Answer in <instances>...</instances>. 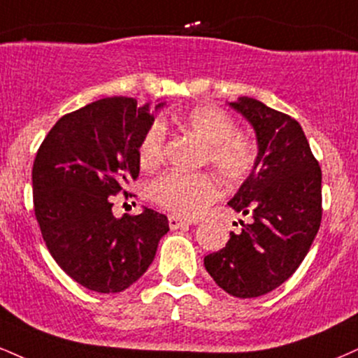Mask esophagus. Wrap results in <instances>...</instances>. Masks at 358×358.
<instances>
[{
  "instance_id": "1",
  "label": "esophagus",
  "mask_w": 358,
  "mask_h": 358,
  "mask_svg": "<svg viewBox=\"0 0 358 358\" xmlns=\"http://www.w3.org/2000/svg\"><path fill=\"white\" fill-rule=\"evenodd\" d=\"M192 223H195V222H192V220H183V218L173 217V215H171V217H168V225H170L171 230H178V228L188 227V225H192Z\"/></svg>"
}]
</instances>
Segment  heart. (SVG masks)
I'll list each match as a JSON object with an SVG mask.
<instances>
[{"instance_id": "1", "label": "heart", "mask_w": 358, "mask_h": 358, "mask_svg": "<svg viewBox=\"0 0 358 358\" xmlns=\"http://www.w3.org/2000/svg\"><path fill=\"white\" fill-rule=\"evenodd\" d=\"M178 128L193 133L206 145L205 162L228 183H240L258 162V146L252 138L236 133L234 118L217 106H198L178 120ZM165 128L153 123L138 145V160L143 168H155L163 158ZM150 196L168 212L198 217L220 196L217 180L210 173L168 171L150 185Z\"/></svg>"}]
</instances>
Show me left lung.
Returning <instances> with one entry per match:
<instances>
[{"mask_svg": "<svg viewBox=\"0 0 358 358\" xmlns=\"http://www.w3.org/2000/svg\"><path fill=\"white\" fill-rule=\"evenodd\" d=\"M255 130L258 162L228 205L252 222L218 252L205 257L206 272L238 299H255L294 275L322 222V170L296 120L240 96L228 103Z\"/></svg>", "mask_w": 358, "mask_h": 358, "instance_id": "obj_1", "label": "left lung"}]
</instances>
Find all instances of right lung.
Wrapping results in <instances>:
<instances>
[{
  "mask_svg": "<svg viewBox=\"0 0 358 358\" xmlns=\"http://www.w3.org/2000/svg\"><path fill=\"white\" fill-rule=\"evenodd\" d=\"M153 122L150 103L103 98L62 116L34 158L33 201L43 240L64 273L98 294L133 285L170 230L165 215L152 208L122 218L111 212V196L127 193L140 173L138 145Z\"/></svg>",
  "mask_w": 358,
  "mask_h": 358,
  "instance_id": "add662e5",
  "label": "right lung"
}]
</instances>
